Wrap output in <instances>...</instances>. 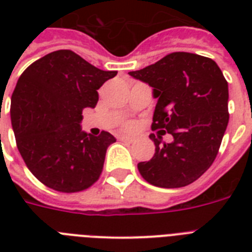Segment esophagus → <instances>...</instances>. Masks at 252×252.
Returning a JSON list of instances; mask_svg holds the SVG:
<instances>
[{
  "instance_id": "1",
  "label": "esophagus",
  "mask_w": 252,
  "mask_h": 252,
  "mask_svg": "<svg viewBox=\"0 0 252 252\" xmlns=\"http://www.w3.org/2000/svg\"><path fill=\"white\" fill-rule=\"evenodd\" d=\"M119 138H120L122 141H126V142H133L134 141L133 137H130V136H126V134H122V136H120Z\"/></svg>"
}]
</instances>
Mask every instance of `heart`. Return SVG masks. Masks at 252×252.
Returning a JSON list of instances; mask_svg holds the SVG:
<instances>
[{
    "label": "heart",
    "instance_id": "obj_1",
    "mask_svg": "<svg viewBox=\"0 0 252 252\" xmlns=\"http://www.w3.org/2000/svg\"><path fill=\"white\" fill-rule=\"evenodd\" d=\"M126 129H132V128H133V124H130V123H129V124H126Z\"/></svg>",
    "mask_w": 252,
    "mask_h": 252
}]
</instances>
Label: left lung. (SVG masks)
I'll return each instance as SVG.
<instances>
[{
    "mask_svg": "<svg viewBox=\"0 0 252 252\" xmlns=\"http://www.w3.org/2000/svg\"><path fill=\"white\" fill-rule=\"evenodd\" d=\"M129 76L149 84L158 99L152 130L174 137L162 144L150 134L156 153L138 163V171L156 187L193 183L215 162L229 123V90L221 69L209 57L172 52Z\"/></svg>",
    "mask_w": 252,
    "mask_h": 252,
    "instance_id": "obj_1",
    "label": "left lung"
}]
</instances>
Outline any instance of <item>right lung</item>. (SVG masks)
Returning a JSON list of instances; mask_svg holds the SVG:
<instances>
[{"label":"right lung","mask_w":252,"mask_h":252,"mask_svg":"<svg viewBox=\"0 0 252 252\" xmlns=\"http://www.w3.org/2000/svg\"><path fill=\"white\" fill-rule=\"evenodd\" d=\"M116 74L70 49L45 55L21 74L11 95V124L26 166L44 186L73 193L99 179L116 138L104 130L85 133L80 123L82 111L96 106V90Z\"/></svg>","instance_id":"obj_1"}]
</instances>
